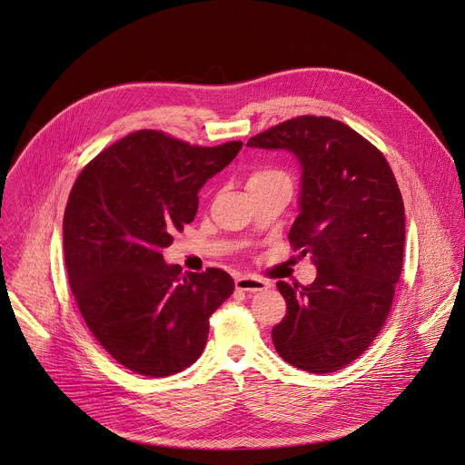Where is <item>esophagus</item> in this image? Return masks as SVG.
I'll use <instances>...</instances> for the list:
<instances>
[{
	"label": "esophagus",
	"mask_w": 465,
	"mask_h": 465,
	"mask_svg": "<svg viewBox=\"0 0 465 465\" xmlns=\"http://www.w3.org/2000/svg\"><path fill=\"white\" fill-rule=\"evenodd\" d=\"M235 287L239 291H246V292H260V291H267L271 287V283L263 278L258 276H239L235 280Z\"/></svg>",
	"instance_id": "34e87169"
}]
</instances>
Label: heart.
I'll return each instance as SVG.
<instances>
[{"instance_id": "1", "label": "heart", "mask_w": 465, "mask_h": 465, "mask_svg": "<svg viewBox=\"0 0 465 465\" xmlns=\"http://www.w3.org/2000/svg\"><path fill=\"white\" fill-rule=\"evenodd\" d=\"M272 183H289V176L276 167H260L252 173L248 180V189H257Z\"/></svg>"}]
</instances>
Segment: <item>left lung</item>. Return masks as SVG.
Wrapping results in <instances>:
<instances>
[{
  "instance_id": "obj_1",
  "label": "left lung",
  "mask_w": 465,
  "mask_h": 465,
  "mask_svg": "<svg viewBox=\"0 0 465 465\" xmlns=\"http://www.w3.org/2000/svg\"><path fill=\"white\" fill-rule=\"evenodd\" d=\"M246 146L298 158L300 213L289 241L317 267L307 287L276 283L287 315L272 344L298 369L335 372L371 346L392 305L405 250L400 187L381 152L331 117L289 119Z\"/></svg>"
}]
</instances>
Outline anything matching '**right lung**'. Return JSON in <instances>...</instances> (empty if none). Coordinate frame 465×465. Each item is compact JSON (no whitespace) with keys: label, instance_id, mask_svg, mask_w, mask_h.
I'll return each mask as SVG.
<instances>
[{"label":"right lung","instance_id":"1","mask_svg":"<svg viewBox=\"0 0 465 465\" xmlns=\"http://www.w3.org/2000/svg\"><path fill=\"white\" fill-rule=\"evenodd\" d=\"M241 148L139 130L89 162L71 189L62 224L69 287L96 341L137 374L163 378L198 361L210 315L235 289L215 267L182 274L162 250L194 221L200 189Z\"/></svg>","mask_w":465,"mask_h":465}]
</instances>
